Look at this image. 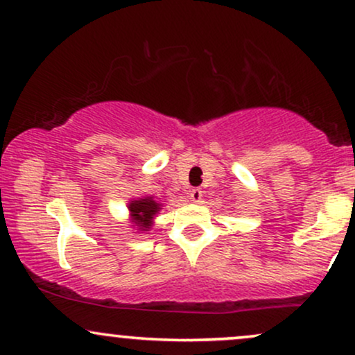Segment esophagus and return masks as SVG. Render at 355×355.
<instances>
[{"mask_svg":"<svg viewBox=\"0 0 355 355\" xmlns=\"http://www.w3.org/2000/svg\"><path fill=\"white\" fill-rule=\"evenodd\" d=\"M201 198H203V191H201V188H193L190 190V200L195 201V203H200Z\"/></svg>","mask_w":355,"mask_h":355,"instance_id":"1","label":"esophagus"}]
</instances>
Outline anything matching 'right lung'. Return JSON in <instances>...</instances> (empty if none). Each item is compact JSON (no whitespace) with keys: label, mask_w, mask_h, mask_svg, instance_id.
Instances as JSON below:
<instances>
[{"label":"right lung","mask_w":355,"mask_h":355,"mask_svg":"<svg viewBox=\"0 0 355 355\" xmlns=\"http://www.w3.org/2000/svg\"><path fill=\"white\" fill-rule=\"evenodd\" d=\"M159 203L152 198H144V200H136L129 205V211H131L134 221L139 226V230L146 231L149 230L150 219L155 216V213L159 211Z\"/></svg>","instance_id":"1"}]
</instances>
